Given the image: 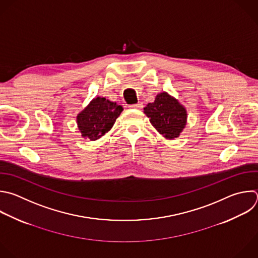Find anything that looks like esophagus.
I'll return each mask as SVG.
<instances>
[{"label":"esophagus","instance_id":"34e87169","mask_svg":"<svg viewBox=\"0 0 258 258\" xmlns=\"http://www.w3.org/2000/svg\"><path fill=\"white\" fill-rule=\"evenodd\" d=\"M128 107H130V108H133V109H141V108L143 107V103L139 102V103H137V104H132V105H130Z\"/></svg>","mask_w":258,"mask_h":258}]
</instances>
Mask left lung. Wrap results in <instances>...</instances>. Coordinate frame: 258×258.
<instances>
[{
	"label": "left lung",
	"instance_id": "obj_1",
	"mask_svg": "<svg viewBox=\"0 0 258 258\" xmlns=\"http://www.w3.org/2000/svg\"><path fill=\"white\" fill-rule=\"evenodd\" d=\"M144 110L153 126L166 139L177 138L185 126V108L166 92L158 94Z\"/></svg>",
	"mask_w": 258,
	"mask_h": 258
}]
</instances>
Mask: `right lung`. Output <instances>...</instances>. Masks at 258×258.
I'll use <instances>...</instances> for the list:
<instances>
[{
    "mask_svg": "<svg viewBox=\"0 0 258 258\" xmlns=\"http://www.w3.org/2000/svg\"><path fill=\"white\" fill-rule=\"evenodd\" d=\"M122 111V107L105 98L97 97L77 116L82 137L95 141L107 133Z\"/></svg>",
    "mask_w": 258,
    "mask_h": 258,
    "instance_id": "right-lung-1",
    "label": "right lung"
}]
</instances>
